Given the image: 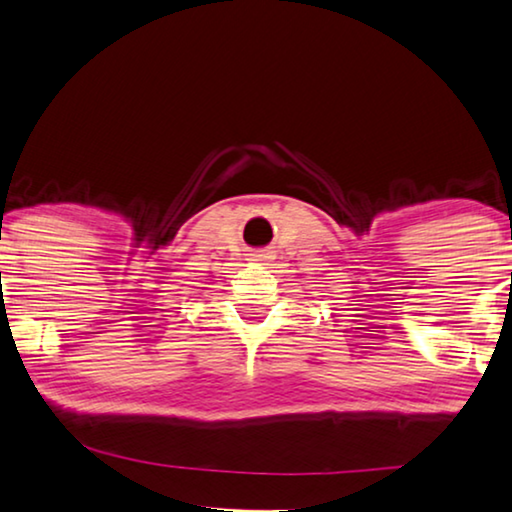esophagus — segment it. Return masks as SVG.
Wrapping results in <instances>:
<instances>
[{
  "label": "esophagus",
  "mask_w": 512,
  "mask_h": 512,
  "mask_svg": "<svg viewBox=\"0 0 512 512\" xmlns=\"http://www.w3.org/2000/svg\"><path fill=\"white\" fill-rule=\"evenodd\" d=\"M251 258H254V261H270L272 258V251H268V249H261V251H254V254H251Z\"/></svg>",
  "instance_id": "1"
}]
</instances>
